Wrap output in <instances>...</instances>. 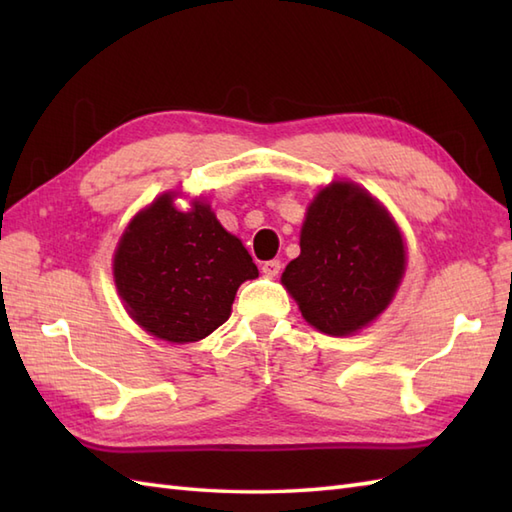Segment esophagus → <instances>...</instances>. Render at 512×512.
<instances>
[{"label": "esophagus", "instance_id": "esophagus-1", "mask_svg": "<svg viewBox=\"0 0 512 512\" xmlns=\"http://www.w3.org/2000/svg\"><path fill=\"white\" fill-rule=\"evenodd\" d=\"M262 273L266 277H277L281 273V262H279V259H268V262H264Z\"/></svg>", "mask_w": 512, "mask_h": 512}]
</instances>
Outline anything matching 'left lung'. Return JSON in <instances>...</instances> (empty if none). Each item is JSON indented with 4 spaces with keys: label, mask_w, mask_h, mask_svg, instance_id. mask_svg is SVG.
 <instances>
[{
    "label": "left lung",
    "mask_w": 512,
    "mask_h": 512,
    "mask_svg": "<svg viewBox=\"0 0 512 512\" xmlns=\"http://www.w3.org/2000/svg\"><path fill=\"white\" fill-rule=\"evenodd\" d=\"M301 255L281 284L314 328L345 336L383 312L405 273V244L389 213L367 191L332 182L310 204Z\"/></svg>",
    "instance_id": "obj_1"
}]
</instances>
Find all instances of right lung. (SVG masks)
I'll return each instance as SVG.
<instances>
[{
	"instance_id": "obj_1",
	"label": "right lung",
	"mask_w": 512,
	"mask_h": 512,
	"mask_svg": "<svg viewBox=\"0 0 512 512\" xmlns=\"http://www.w3.org/2000/svg\"><path fill=\"white\" fill-rule=\"evenodd\" d=\"M257 275L253 257L209 204L178 211L171 193L134 217L114 255L127 312L169 343L200 341L220 328L237 288Z\"/></svg>"
}]
</instances>
